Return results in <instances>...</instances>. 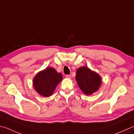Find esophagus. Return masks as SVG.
Listing matches in <instances>:
<instances>
[{
    "label": "esophagus",
    "instance_id": "1",
    "mask_svg": "<svg viewBox=\"0 0 134 134\" xmlns=\"http://www.w3.org/2000/svg\"><path fill=\"white\" fill-rule=\"evenodd\" d=\"M65 77H66L67 78H71V75H69V74H67V75H65Z\"/></svg>",
    "mask_w": 134,
    "mask_h": 134
}]
</instances>
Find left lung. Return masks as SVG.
Masks as SVG:
<instances>
[{"label": "left lung", "instance_id": "1", "mask_svg": "<svg viewBox=\"0 0 134 134\" xmlns=\"http://www.w3.org/2000/svg\"><path fill=\"white\" fill-rule=\"evenodd\" d=\"M75 80L81 90L86 95L95 92L101 84L100 76L86 67H80L77 70Z\"/></svg>", "mask_w": 134, "mask_h": 134}]
</instances>
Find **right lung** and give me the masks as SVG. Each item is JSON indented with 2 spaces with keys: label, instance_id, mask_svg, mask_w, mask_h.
Masks as SVG:
<instances>
[{
  "label": "right lung",
  "instance_id": "right-lung-1",
  "mask_svg": "<svg viewBox=\"0 0 134 134\" xmlns=\"http://www.w3.org/2000/svg\"><path fill=\"white\" fill-rule=\"evenodd\" d=\"M63 79L61 73L57 72L53 68H46L36 74L33 81L35 90L41 95L48 97L52 95Z\"/></svg>",
  "mask_w": 134,
  "mask_h": 134
}]
</instances>
